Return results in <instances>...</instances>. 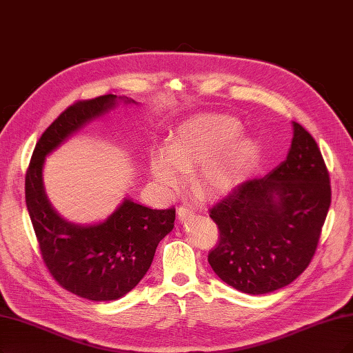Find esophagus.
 <instances>
[{"mask_svg": "<svg viewBox=\"0 0 353 353\" xmlns=\"http://www.w3.org/2000/svg\"><path fill=\"white\" fill-rule=\"evenodd\" d=\"M193 214H194V211H193L192 206H180L177 210V216H179L181 223H183V221H186V219H189V218H192Z\"/></svg>", "mask_w": 353, "mask_h": 353, "instance_id": "34e87169", "label": "esophagus"}]
</instances>
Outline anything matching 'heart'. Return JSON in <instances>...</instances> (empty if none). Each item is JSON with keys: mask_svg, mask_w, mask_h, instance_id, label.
<instances>
[{"mask_svg": "<svg viewBox=\"0 0 353 353\" xmlns=\"http://www.w3.org/2000/svg\"><path fill=\"white\" fill-rule=\"evenodd\" d=\"M237 121L221 116H196L181 125L167 150L151 155V174L167 190L177 189L185 173L199 170L194 185L206 196L236 189L259 157L256 141L241 138Z\"/></svg>", "mask_w": 353, "mask_h": 353, "instance_id": "b5f03b06", "label": "heart"}]
</instances>
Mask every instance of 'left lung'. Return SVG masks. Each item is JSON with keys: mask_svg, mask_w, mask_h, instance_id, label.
Wrapping results in <instances>:
<instances>
[{"mask_svg": "<svg viewBox=\"0 0 353 353\" xmlns=\"http://www.w3.org/2000/svg\"><path fill=\"white\" fill-rule=\"evenodd\" d=\"M292 126L286 160L265 177L243 181L210 210L219 240L208 262L244 294L273 292L301 275L329 212L330 177L320 148L301 125Z\"/></svg>", "mask_w": 353, "mask_h": 353, "instance_id": "1", "label": "left lung"}]
</instances>
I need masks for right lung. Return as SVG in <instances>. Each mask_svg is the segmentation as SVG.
Returning <instances> with one entry per match:
<instances>
[{"mask_svg": "<svg viewBox=\"0 0 353 353\" xmlns=\"http://www.w3.org/2000/svg\"><path fill=\"white\" fill-rule=\"evenodd\" d=\"M122 99V97H119ZM125 103H135L123 97ZM114 94L77 101L37 141L26 173V205L48 270L67 291L91 301H114L132 291L150 269L159 243L173 230L176 210H151L123 199L94 225L62 219L43 189L46 155L77 130L116 106Z\"/></svg>", "mask_w": 353, "mask_h": 353, "instance_id": "right-lung-1", "label": "right lung"}]
</instances>
